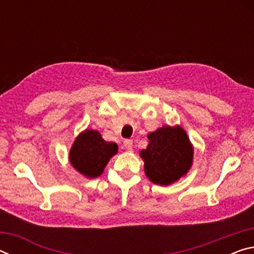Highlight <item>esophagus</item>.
I'll list each match as a JSON object with an SVG mask.
<instances>
[{
	"mask_svg": "<svg viewBox=\"0 0 254 254\" xmlns=\"http://www.w3.org/2000/svg\"><path fill=\"white\" fill-rule=\"evenodd\" d=\"M123 144H124V147H126V149L127 150H132V147H133V142L131 140H126L123 142Z\"/></svg>",
	"mask_w": 254,
	"mask_h": 254,
	"instance_id": "obj_1",
	"label": "esophagus"
}]
</instances>
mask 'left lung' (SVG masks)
I'll list each match as a JSON object with an SVG mask.
<instances>
[{"label":"left lung","mask_w":254,"mask_h":254,"mask_svg":"<svg viewBox=\"0 0 254 254\" xmlns=\"http://www.w3.org/2000/svg\"><path fill=\"white\" fill-rule=\"evenodd\" d=\"M147 149L140 151L144 174L160 186H169L186 176L191 168L194 147L180 126H165L148 134Z\"/></svg>","instance_id":"8db88e82"}]
</instances>
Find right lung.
I'll return each mask as SVG.
<instances>
[{
    "label": "right lung",
    "mask_w": 254,
    "mask_h": 254,
    "mask_svg": "<svg viewBox=\"0 0 254 254\" xmlns=\"http://www.w3.org/2000/svg\"><path fill=\"white\" fill-rule=\"evenodd\" d=\"M118 144L107 142L97 130L86 128L80 132L69 151V162L84 177L93 179L104 173L110 159L118 153Z\"/></svg>",
    "instance_id": "obj_1"
}]
</instances>
